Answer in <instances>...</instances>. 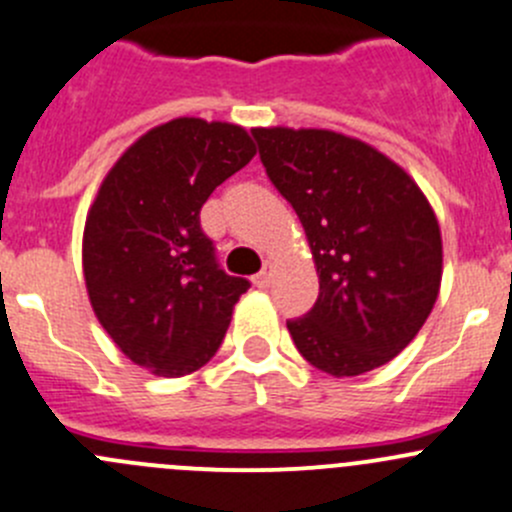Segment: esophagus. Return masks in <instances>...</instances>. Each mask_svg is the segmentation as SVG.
Returning a JSON list of instances; mask_svg holds the SVG:
<instances>
[{"label":"esophagus","instance_id":"34e87169","mask_svg":"<svg viewBox=\"0 0 512 512\" xmlns=\"http://www.w3.org/2000/svg\"><path fill=\"white\" fill-rule=\"evenodd\" d=\"M252 282H255V287H260V290H265V287H270V282H272V270H262V272H257L255 277H252Z\"/></svg>","mask_w":512,"mask_h":512}]
</instances>
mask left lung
Listing matches in <instances>:
<instances>
[{
    "mask_svg": "<svg viewBox=\"0 0 512 512\" xmlns=\"http://www.w3.org/2000/svg\"><path fill=\"white\" fill-rule=\"evenodd\" d=\"M267 177L305 227L320 295L287 322L310 365L352 377L405 350L443 280L438 217L418 182L367 142L332 130L255 127Z\"/></svg>",
    "mask_w": 512,
    "mask_h": 512,
    "instance_id": "left-lung-1",
    "label": "left lung"
}]
</instances>
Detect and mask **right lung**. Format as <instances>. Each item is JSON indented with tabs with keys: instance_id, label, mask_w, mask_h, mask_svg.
Here are the masks:
<instances>
[{
	"instance_id": "1",
	"label": "right lung",
	"mask_w": 512,
	"mask_h": 512,
	"mask_svg": "<svg viewBox=\"0 0 512 512\" xmlns=\"http://www.w3.org/2000/svg\"><path fill=\"white\" fill-rule=\"evenodd\" d=\"M255 152L240 124L177 117L127 147L99 185L84 222V285L114 345L152 375L200 370L250 287L220 270L200 210Z\"/></svg>"
}]
</instances>
